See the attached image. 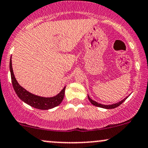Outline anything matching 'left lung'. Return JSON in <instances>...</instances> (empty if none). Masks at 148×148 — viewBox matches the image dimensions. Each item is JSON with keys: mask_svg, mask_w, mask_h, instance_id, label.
<instances>
[{"mask_svg": "<svg viewBox=\"0 0 148 148\" xmlns=\"http://www.w3.org/2000/svg\"><path fill=\"white\" fill-rule=\"evenodd\" d=\"M128 97L129 96H127V97H125V99L122 100V101H119V102L116 103H113V104H111V105H104V104H101V103H97V101H94V100L90 99V97L88 95V99H89V101H90L91 103H92V105H94V106H97V107H100V108H106V109H111V108H116V107L119 106L120 104H122V103H123L124 101H125V100L127 99V98H128Z\"/></svg>", "mask_w": 148, "mask_h": 148, "instance_id": "8db88e82", "label": "left lung"}]
</instances>
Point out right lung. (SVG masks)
<instances>
[{
  "label": "right lung",
  "mask_w": 148,
  "mask_h": 148,
  "mask_svg": "<svg viewBox=\"0 0 148 148\" xmlns=\"http://www.w3.org/2000/svg\"><path fill=\"white\" fill-rule=\"evenodd\" d=\"M10 74H11L12 84L15 92L17 95L18 97H19L22 101H24L25 103H26L27 104L30 105V106L34 107V108H38V109L48 110L58 106V105L62 102L64 96L65 87H64L63 89L60 92V93H58L56 96L52 97H43L35 95L32 94V93L27 91L26 90H25L24 88H22L21 86L18 84L17 81L15 79L14 72H13L11 59H10Z\"/></svg>",
  "instance_id": "1"
}]
</instances>
